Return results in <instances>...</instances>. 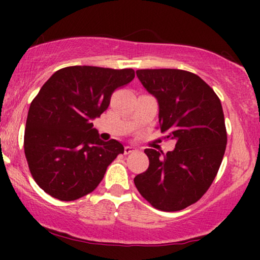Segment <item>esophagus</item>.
Here are the masks:
<instances>
[{"mask_svg":"<svg viewBox=\"0 0 260 260\" xmlns=\"http://www.w3.org/2000/svg\"><path fill=\"white\" fill-rule=\"evenodd\" d=\"M137 149L134 148V147H132V145H126V147H124V154H131V153H133V151H136Z\"/></svg>","mask_w":260,"mask_h":260,"instance_id":"1","label":"esophagus"}]
</instances>
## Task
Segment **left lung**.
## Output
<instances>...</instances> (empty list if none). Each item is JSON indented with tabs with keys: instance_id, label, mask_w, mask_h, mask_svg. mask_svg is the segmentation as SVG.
<instances>
[{
	"instance_id": "left-lung-1",
	"label": "left lung",
	"mask_w": 260,
	"mask_h": 260,
	"mask_svg": "<svg viewBox=\"0 0 260 260\" xmlns=\"http://www.w3.org/2000/svg\"><path fill=\"white\" fill-rule=\"evenodd\" d=\"M137 77L157 99L160 129L176 140V148L166 154L145 149L149 168L134 184L154 208L182 210L204 196L221 165L228 144L221 103L192 72L138 70Z\"/></svg>"
}]
</instances>
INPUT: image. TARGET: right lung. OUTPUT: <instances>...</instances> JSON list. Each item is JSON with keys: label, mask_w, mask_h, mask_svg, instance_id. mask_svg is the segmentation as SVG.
I'll use <instances>...</instances> for the list:
<instances>
[{"label": "right lung", "mask_w": 260, "mask_h": 260, "mask_svg": "<svg viewBox=\"0 0 260 260\" xmlns=\"http://www.w3.org/2000/svg\"><path fill=\"white\" fill-rule=\"evenodd\" d=\"M134 78L132 68L71 66L50 77L29 107L24 153L38 186L63 202L95 189L107 166L123 154L117 140L103 142L92 128L112 92Z\"/></svg>", "instance_id": "obj_1"}]
</instances>
